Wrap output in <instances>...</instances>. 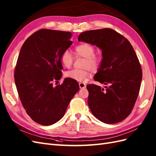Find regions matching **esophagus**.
Wrapping results in <instances>:
<instances>
[{
    "mask_svg": "<svg viewBox=\"0 0 156 156\" xmlns=\"http://www.w3.org/2000/svg\"><path fill=\"white\" fill-rule=\"evenodd\" d=\"M79 86L80 89H83V88H86V85L83 82H80V83H79Z\"/></svg>",
    "mask_w": 156,
    "mask_h": 156,
    "instance_id": "esophagus-1",
    "label": "esophagus"
}]
</instances>
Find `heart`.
Segmentation results:
<instances>
[{
  "label": "heart",
  "instance_id": "obj_1",
  "mask_svg": "<svg viewBox=\"0 0 156 156\" xmlns=\"http://www.w3.org/2000/svg\"><path fill=\"white\" fill-rule=\"evenodd\" d=\"M94 47L87 43L78 44L74 48V53L78 57L85 58L83 61V69H75L67 71L65 73L66 78L78 82H83L91 75V70L97 72L101 66V57L95 55ZM73 56L69 50L64 51L61 55V64L66 68L70 67L73 63Z\"/></svg>",
  "mask_w": 156,
  "mask_h": 156
}]
</instances>
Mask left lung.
I'll return each instance as SVG.
<instances>
[{
  "label": "left lung",
  "instance_id": "obj_1",
  "mask_svg": "<svg viewBox=\"0 0 156 156\" xmlns=\"http://www.w3.org/2000/svg\"><path fill=\"white\" fill-rule=\"evenodd\" d=\"M78 41L102 50L101 66L93 78L106 86H87L91 112L105 123L123 121L134 107L142 81L141 66L134 49L127 38L108 28L85 31Z\"/></svg>",
  "mask_w": 156,
  "mask_h": 156
}]
</instances>
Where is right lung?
Instances as JSON below:
<instances>
[{
  "instance_id": "right-lung-1",
  "label": "right lung",
  "mask_w": 156,
  "mask_h": 156,
  "mask_svg": "<svg viewBox=\"0 0 156 156\" xmlns=\"http://www.w3.org/2000/svg\"><path fill=\"white\" fill-rule=\"evenodd\" d=\"M72 33L41 29L22 46L14 72L15 83L27 114L42 126H50L63 117L79 89L77 81L66 78L61 85L60 57L70 46Z\"/></svg>"
}]
</instances>
